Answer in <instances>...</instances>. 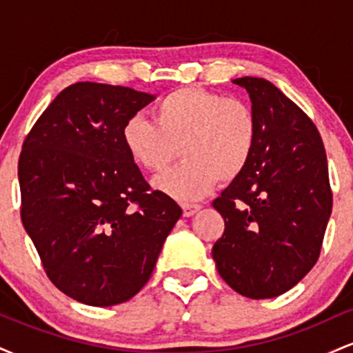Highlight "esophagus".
I'll return each instance as SVG.
<instances>
[{"label": "esophagus", "mask_w": 353, "mask_h": 353, "mask_svg": "<svg viewBox=\"0 0 353 353\" xmlns=\"http://www.w3.org/2000/svg\"><path fill=\"white\" fill-rule=\"evenodd\" d=\"M199 210H201L199 204H184V205H182V212H184L185 217L194 216V214L199 212Z\"/></svg>", "instance_id": "esophagus-1"}]
</instances>
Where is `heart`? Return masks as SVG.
I'll use <instances>...</instances> for the list:
<instances>
[{"label": "heart", "instance_id": "heart-1", "mask_svg": "<svg viewBox=\"0 0 353 353\" xmlns=\"http://www.w3.org/2000/svg\"><path fill=\"white\" fill-rule=\"evenodd\" d=\"M152 121L134 116L123 125V144L139 168L159 172L179 156L177 168L154 179V188L174 199H201L242 176L257 145L254 109L242 99L202 88H181L151 109ZM181 149L179 150V148Z\"/></svg>", "mask_w": 353, "mask_h": 353}]
</instances>
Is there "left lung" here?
Listing matches in <instances>:
<instances>
[{
	"label": "left lung",
	"instance_id": "left-lung-1",
	"mask_svg": "<svg viewBox=\"0 0 353 353\" xmlns=\"http://www.w3.org/2000/svg\"><path fill=\"white\" fill-rule=\"evenodd\" d=\"M232 83L249 92L259 134L245 171L212 202L225 222L212 259L236 292L272 299L319 259L332 214L327 156L315 124L270 81Z\"/></svg>",
	"mask_w": 353,
	"mask_h": 353
}]
</instances>
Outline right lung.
Here are the masks:
<instances>
[{"label":"right lung","mask_w":353,"mask_h":353,"mask_svg":"<svg viewBox=\"0 0 353 353\" xmlns=\"http://www.w3.org/2000/svg\"><path fill=\"white\" fill-rule=\"evenodd\" d=\"M152 101L131 88L71 84L23 143V225L50 281L86 305L134 297L182 216L176 201L149 190L121 137Z\"/></svg>","instance_id":"obj_1"}]
</instances>
